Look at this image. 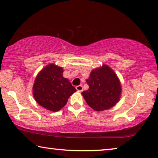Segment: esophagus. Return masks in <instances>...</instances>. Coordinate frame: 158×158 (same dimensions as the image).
I'll return each instance as SVG.
<instances>
[{"instance_id": "1", "label": "esophagus", "mask_w": 158, "mask_h": 158, "mask_svg": "<svg viewBox=\"0 0 158 158\" xmlns=\"http://www.w3.org/2000/svg\"><path fill=\"white\" fill-rule=\"evenodd\" d=\"M76 89H77V91H79V92H81V91H82V90H83V87H82V85H77V86H76Z\"/></svg>"}]
</instances>
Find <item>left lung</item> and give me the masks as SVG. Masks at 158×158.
<instances>
[{"mask_svg": "<svg viewBox=\"0 0 158 158\" xmlns=\"http://www.w3.org/2000/svg\"><path fill=\"white\" fill-rule=\"evenodd\" d=\"M89 89L81 94L90 107L96 111L111 109L118 102L122 92L116 74L107 65L93 69L86 79Z\"/></svg>", "mask_w": 158, "mask_h": 158, "instance_id": "obj_1", "label": "left lung"}]
</instances>
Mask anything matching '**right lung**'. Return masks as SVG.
<instances>
[{
  "label": "right lung",
  "mask_w": 158,
  "mask_h": 158,
  "mask_svg": "<svg viewBox=\"0 0 158 158\" xmlns=\"http://www.w3.org/2000/svg\"><path fill=\"white\" fill-rule=\"evenodd\" d=\"M63 73V68L49 64L41 69L35 79L33 87L35 100L49 111H60L69 98L77 91L69 80L64 78Z\"/></svg>",
  "instance_id": "right-lung-1"
}]
</instances>
